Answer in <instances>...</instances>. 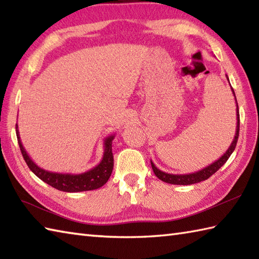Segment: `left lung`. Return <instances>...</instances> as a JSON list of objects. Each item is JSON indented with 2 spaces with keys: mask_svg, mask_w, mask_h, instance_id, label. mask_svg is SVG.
<instances>
[{
  "mask_svg": "<svg viewBox=\"0 0 259 259\" xmlns=\"http://www.w3.org/2000/svg\"><path fill=\"white\" fill-rule=\"evenodd\" d=\"M227 79H228V76H227ZM228 81H229V79H228ZM232 92H233V95L235 97V101H236V115H237V125H236V134H235V137L233 139V142H232V145L229 146L227 151L225 152L224 155L218 159V160L212 162L211 164H209V166L199 170V171L188 174V175H172V174L164 172V171H162V170L158 169L156 167V164L150 160L153 172H155V175L157 176L159 179L164 181V183H167V184L188 186V185L197 184V183H200V181L208 179L209 177H210V176H212L214 172H216L219 168L224 166L225 162L228 160V158L230 157V155H232V153L234 152L235 148H236V144H237V140H238V136H239V110H238V103H237V100H236L235 91H234L233 88H232Z\"/></svg>",
  "mask_w": 259,
  "mask_h": 259,
  "instance_id": "8db88e82",
  "label": "left lung"
}]
</instances>
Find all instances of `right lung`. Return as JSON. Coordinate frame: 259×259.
Listing matches in <instances>:
<instances>
[{
	"mask_svg": "<svg viewBox=\"0 0 259 259\" xmlns=\"http://www.w3.org/2000/svg\"><path fill=\"white\" fill-rule=\"evenodd\" d=\"M16 137H18L19 146L27 166L31 169V171L36 177L45 181L48 185L52 186L53 188L65 192H79V191H88L95 190L100 188L109 180L113 169V155H112V140L114 139V135L107 137L104 139L103 147L104 152L100 163L92 169L88 170L82 174H60L52 172L49 170L42 169L32 160L30 156L27 155L23 145L20 138V133L18 130V124L15 126Z\"/></svg>",
	"mask_w": 259,
	"mask_h": 259,
	"instance_id": "add662e5",
	"label": "right lung"
}]
</instances>
